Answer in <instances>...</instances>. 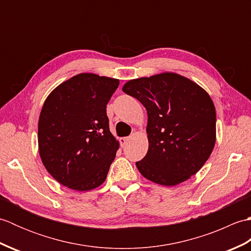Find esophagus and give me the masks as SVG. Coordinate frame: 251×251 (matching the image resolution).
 Listing matches in <instances>:
<instances>
[{"instance_id":"obj_1","label":"esophagus","mask_w":251,"mask_h":251,"mask_svg":"<svg viewBox=\"0 0 251 251\" xmlns=\"http://www.w3.org/2000/svg\"><path fill=\"white\" fill-rule=\"evenodd\" d=\"M128 141H129V137H123L120 139V143H121L122 147H124Z\"/></svg>"}]
</instances>
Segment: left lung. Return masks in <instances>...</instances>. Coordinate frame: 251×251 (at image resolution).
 <instances>
[{
  "instance_id": "1",
  "label": "left lung",
  "mask_w": 251,
  "mask_h": 251,
  "mask_svg": "<svg viewBox=\"0 0 251 251\" xmlns=\"http://www.w3.org/2000/svg\"><path fill=\"white\" fill-rule=\"evenodd\" d=\"M123 92L147 109L149 150L136 162L143 177L173 186L199 172L216 142V109L209 95L176 73L131 79Z\"/></svg>"
}]
</instances>
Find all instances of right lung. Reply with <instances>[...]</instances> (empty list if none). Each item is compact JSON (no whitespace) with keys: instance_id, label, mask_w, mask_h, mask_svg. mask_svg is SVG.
<instances>
[{"instance_id":"1","label":"right lung","mask_w":251,"mask_h":251,"mask_svg":"<svg viewBox=\"0 0 251 251\" xmlns=\"http://www.w3.org/2000/svg\"><path fill=\"white\" fill-rule=\"evenodd\" d=\"M119 85V79L81 73L45 100L39 120L40 156L62 185L88 191L104 182L119 149L106 104Z\"/></svg>"}]
</instances>
